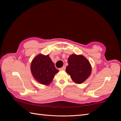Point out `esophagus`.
<instances>
[{"label": "esophagus", "instance_id": "esophagus-1", "mask_svg": "<svg viewBox=\"0 0 121 121\" xmlns=\"http://www.w3.org/2000/svg\"><path fill=\"white\" fill-rule=\"evenodd\" d=\"M65 68H66V66L65 65H64V66H62V68L59 69V70H65Z\"/></svg>", "mask_w": 121, "mask_h": 121}]
</instances>
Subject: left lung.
<instances>
[{
  "label": "left lung",
  "mask_w": 121,
  "mask_h": 121,
  "mask_svg": "<svg viewBox=\"0 0 121 121\" xmlns=\"http://www.w3.org/2000/svg\"><path fill=\"white\" fill-rule=\"evenodd\" d=\"M68 65L66 72L76 84H80L85 81L91 73V65L89 61L82 55L72 54L68 59Z\"/></svg>",
  "instance_id": "1"
}]
</instances>
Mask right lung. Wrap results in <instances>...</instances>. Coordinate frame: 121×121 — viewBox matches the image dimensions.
<instances>
[{
	"label": "right lung",
	"mask_w": 121,
	"mask_h": 121,
	"mask_svg": "<svg viewBox=\"0 0 121 121\" xmlns=\"http://www.w3.org/2000/svg\"><path fill=\"white\" fill-rule=\"evenodd\" d=\"M30 71L33 78L38 83L48 85L59 71L56 69L55 65L49 56L42 53L37 55L33 59L30 65Z\"/></svg>",
	"instance_id": "obj_1"
}]
</instances>
